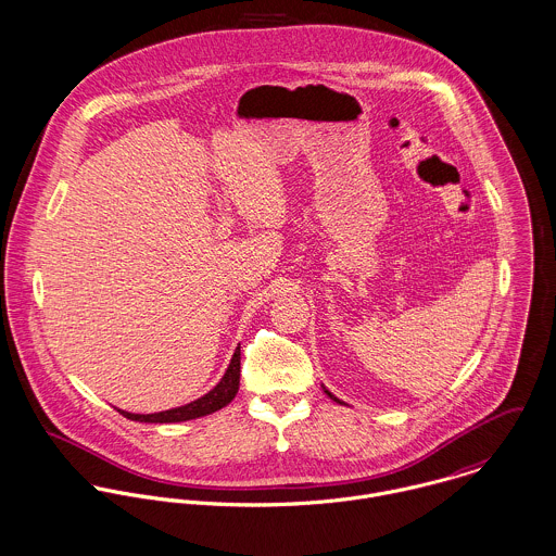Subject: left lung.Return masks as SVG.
Wrapping results in <instances>:
<instances>
[{"mask_svg":"<svg viewBox=\"0 0 556 556\" xmlns=\"http://www.w3.org/2000/svg\"><path fill=\"white\" fill-rule=\"evenodd\" d=\"M325 393H327V395H329V397H331V400H333V402H338V404H342V402H340V400H338V397H333V395H331V393H329V391H325Z\"/></svg>","mask_w":556,"mask_h":556,"instance_id":"left-lung-1","label":"left lung"}]
</instances>
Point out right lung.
<instances>
[{
	"mask_svg": "<svg viewBox=\"0 0 556 556\" xmlns=\"http://www.w3.org/2000/svg\"><path fill=\"white\" fill-rule=\"evenodd\" d=\"M238 389H240V346L236 349L223 380L198 402H191L182 407H174V409H165V412H156V414H131V412H123V409H118V412L125 418L138 420V422H182V420L207 416V414L225 407L236 397Z\"/></svg>",
	"mask_w": 556,
	"mask_h": 556,
	"instance_id": "1",
	"label": "right lung"
}]
</instances>
